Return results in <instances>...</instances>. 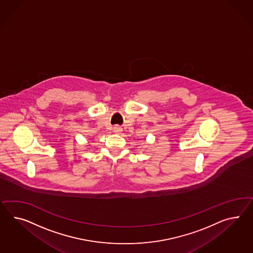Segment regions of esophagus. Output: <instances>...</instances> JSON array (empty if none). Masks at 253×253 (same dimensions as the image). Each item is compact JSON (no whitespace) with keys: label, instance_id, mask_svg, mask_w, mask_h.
Returning a JSON list of instances; mask_svg holds the SVG:
<instances>
[{"label":"esophagus","instance_id":"34e87169","mask_svg":"<svg viewBox=\"0 0 253 253\" xmlns=\"http://www.w3.org/2000/svg\"><path fill=\"white\" fill-rule=\"evenodd\" d=\"M113 130H114V132H115V133H121V131H122V128H121V127H119V126H114Z\"/></svg>","mask_w":253,"mask_h":253}]
</instances>
